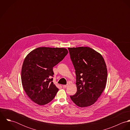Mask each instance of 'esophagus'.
Here are the masks:
<instances>
[{"label": "esophagus", "mask_w": 130, "mask_h": 130, "mask_svg": "<svg viewBox=\"0 0 130 130\" xmlns=\"http://www.w3.org/2000/svg\"><path fill=\"white\" fill-rule=\"evenodd\" d=\"M69 86H70V84H67V85H63V87L66 88H68Z\"/></svg>", "instance_id": "34e87169"}]
</instances>
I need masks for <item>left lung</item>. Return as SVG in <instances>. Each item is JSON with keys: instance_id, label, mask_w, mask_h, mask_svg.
Listing matches in <instances>:
<instances>
[{"instance_id": "1", "label": "left lung", "mask_w": 130, "mask_h": 130, "mask_svg": "<svg viewBox=\"0 0 130 130\" xmlns=\"http://www.w3.org/2000/svg\"><path fill=\"white\" fill-rule=\"evenodd\" d=\"M76 74V93L70 96L80 107L95 103L106 88L107 68L103 56L89 47H69Z\"/></svg>"}]
</instances>
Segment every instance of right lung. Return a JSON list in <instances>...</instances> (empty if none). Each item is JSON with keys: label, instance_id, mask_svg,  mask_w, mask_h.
<instances>
[{"label": "right lung", "instance_id": "right-lung-1", "mask_svg": "<svg viewBox=\"0 0 130 130\" xmlns=\"http://www.w3.org/2000/svg\"><path fill=\"white\" fill-rule=\"evenodd\" d=\"M65 48L38 47L25 57L21 69V82L25 92L35 103L44 105L58 91L54 84L53 68L68 54Z\"/></svg>", "mask_w": 130, "mask_h": 130}]
</instances>
